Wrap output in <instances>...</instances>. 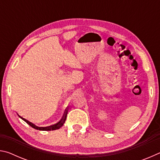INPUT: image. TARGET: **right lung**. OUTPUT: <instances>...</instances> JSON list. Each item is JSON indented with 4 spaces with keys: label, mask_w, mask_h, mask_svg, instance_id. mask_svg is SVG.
<instances>
[{
    "label": "right lung",
    "mask_w": 160,
    "mask_h": 160,
    "mask_svg": "<svg viewBox=\"0 0 160 160\" xmlns=\"http://www.w3.org/2000/svg\"><path fill=\"white\" fill-rule=\"evenodd\" d=\"M67 113L68 112H66V114H65V116L64 117L61 119V120L59 121V122H58L57 123H55L53 124V125H51V126H46V127H39V126H37L35 125V124H34L33 123L30 122V121H29L28 120H27V119L24 118L22 117H21L20 116H19V117H20V118L22 119V120L24 121H25V122L29 124V126H30L31 127H32V128H34V129H37V130H39V131H54V130H57V129H59L61 128V127L63 126V125L65 123V121H66V117H67Z\"/></svg>",
    "instance_id": "add662e5"
}]
</instances>
